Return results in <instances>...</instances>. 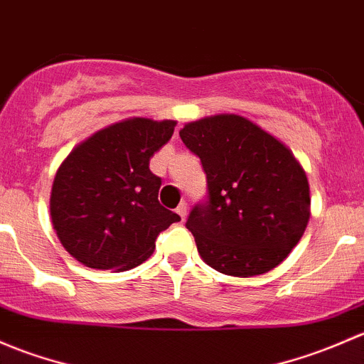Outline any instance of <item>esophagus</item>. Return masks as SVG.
Listing matches in <instances>:
<instances>
[{"instance_id":"esophagus-1","label":"esophagus","mask_w":364,"mask_h":364,"mask_svg":"<svg viewBox=\"0 0 364 364\" xmlns=\"http://www.w3.org/2000/svg\"><path fill=\"white\" fill-rule=\"evenodd\" d=\"M175 212H177L178 215H181V219H182V220L186 219V215H187V203H186V201H182V203L178 205V207H177V210H175Z\"/></svg>"}]
</instances>
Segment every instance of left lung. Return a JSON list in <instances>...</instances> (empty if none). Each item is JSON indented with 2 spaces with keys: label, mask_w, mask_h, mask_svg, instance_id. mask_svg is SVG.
I'll use <instances>...</instances> for the list:
<instances>
[{
  "label": "left lung",
  "mask_w": 364,
  "mask_h": 364,
  "mask_svg": "<svg viewBox=\"0 0 364 364\" xmlns=\"http://www.w3.org/2000/svg\"><path fill=\"white\" fill-rule=\"evenodd\" d=\"M181 138L207 175V200L186 223L205 263L233 277L282 263L310 217L309 181L293 152L235 114L189 122Z\"/></svg>",
  "instance_id": "left-lung-1"
}]
</instances>
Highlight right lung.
<instances>
[{
	"label": "right lung",
	"instance_id": "add662e5",
	"mask_svg": "<svg viewBox=\"0 0 364 364\" xmlns=\"http://www.w3.org/2000/svg\"><path fill=\"white\" fill-rule=\"evenodd\" d=\"M175 121L134 117L82 141L55 173L50 215L63 247L96 269H129L154 252L181 217L157 200L161 178L149 161L173 134Z\"/></svg>",
	"mask_w": 364,
	"mask_h": 364
}]
</instances>
